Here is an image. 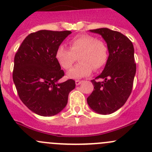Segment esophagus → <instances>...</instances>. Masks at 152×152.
I'll return each instance as SVG.
<instances>
[{
    "instance_id": "esophagus-1",
    "label": "esophagus",
    "mask_w": 152,
    "mask_h": 152,
    "mask_svg": "<svg viewBox=\"0 0 152 152\" xmlns=\"http://www.w3.org/2000/svg\"><path fill=\"white\" fill-rule=\"evenodd\" d=\"M82 82V81L80 80H76V85H79Z\"/></svg>"
}]
</instances>
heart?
Here are the masks:
<instances>
[{"instance_id":"obj_1","label":"heart","mask_w":152,"mask_h":152,"mask_svg":"<svg viewBox=\"0 0 152 152\" xmlns=\"http://www.w3.org/2000/svg\"><path fill=\"white\" fill-rule=\"evenodd\" d=\"M109 49L107 44L93 35L82 34L69 41V49L61 45L57 48L55 57L62 68L68 70L79 59V62L67 75L72 79H79L90 75L93 70L105 66L108 60Z\"/></svg>"}]
</instances>
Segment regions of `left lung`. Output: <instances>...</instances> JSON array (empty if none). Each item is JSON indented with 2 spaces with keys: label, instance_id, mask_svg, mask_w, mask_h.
Returning <instances> with one entry per match:
<instances>
[{
  "label": "left lung",
  "instance_id": "left-lung-1",
  "mask_svg": "<svg viewBox=\"0 0 152 152\" xmlns=\"http://www.w3.org/2000/svg\"><path fill=\"white\" fill-rule=\"evenodd\" d=\"M102 35L109 49L108 60L103 72L92 80L94 89L87 104L102 115L111 114L123 106L132 93L136 73L134 46L123 34L107 28L90 30ZM104 78L103 82L96 79Z\"/></svg>",
  "mask_w": 152,
  "mask_h": 152
}]
</instances>
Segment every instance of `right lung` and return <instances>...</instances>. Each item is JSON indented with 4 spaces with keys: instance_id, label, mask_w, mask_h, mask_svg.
Returning a JSON list of instances; mask_svg holds the SVG:
<instances>
[{
    "instance_id": "1",
    "label": "right lung",
    "mask_w": 152,
    "mask_h": 152,
    "mask_svg": "<svg viewBox=\"0 0 152 152\" xmlns=\"http://www.w3.org/2000/svg\"><path fill=\"white\" fill-rule=\"evenodd\" d=\"M70 31L40 30L25 38L14 59L12 77L20 99L30 110L41 116L62 111L69 93L76 87L73 79L57 84L65 73L55 53Z\"/></svg>"
}]
</instances>
